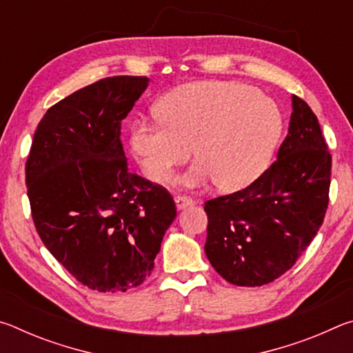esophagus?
<instances>
[{"label":"esophagus","instance_id":"esophagus-1","mask_svg":"<svg viewBox=\"0 0 353 353\" xmlns=\"http://www.w3.org/2000/svg\"><path fill=\"white\" fill-rule=\"evenodd\" d=\"M174 202H176V207L179 208V210H182V208L193 204V199L188 198V196L179 194V196H176V198H174Z\"/></svg>","mask_w":353,"mask_h":353}]
</instances>
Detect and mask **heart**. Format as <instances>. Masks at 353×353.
Segmentation results:
<instances>
[{
	"label": "heart",
	"mask_w": 353,
	"mask_h": 353,
	"mask_svg": "<svg viewBox=\"0 0 353 353\" xmlns=\"http://www.w3.org/2000/svg\"><path fill=\"white\" fill-rule=\"evenodd\" d=\"M157 113L132 123L130 148L145 177L166 182L193 146L198 162L182 177L187 187H248L270 166L283 130L276 103L240 82L187 83L160 99Z\"/></svg>",
	"instance_id": "b5f03b06"
}]
</instances>
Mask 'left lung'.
I'll use <instances>...</instances> for the list:
<instances>
[{
    "instance_id": "1",
    "label": "left lung",
    "mask_w": 353,
    "mask_h": 353,
    "mask_svg": "<svg viewBox=\"0 0 353 353\" xmlns=\"http://www.w3.org/2000/svg\"><path fill=\"white\" fill-rule=\"evenodd\" d=\"M332 155L305 101L292 97L277 160L249 187L205 202V254L221 277L261 286L294 266L324 221Z\"/></svg>"
}]
</instances>
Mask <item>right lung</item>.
Returning <instances> with one entry per match:
<instances>
[{
    "label": "right lung",
    "instance_id": "right-lung-1",
    "mask_svg": "<svg viewBox=\"0 0 353 353\" xmlns=\"http://www.w3.org/2000/svg\"><path fill=\"white\" fill-rule=\"evenodd\" d=\"M145 76L105 77L46 110L26 160L28 198L46 249L77 282L124 292L151 276L176 218L168 190L128 170L121 121Z\"/></svg>",
    "mask_w": 353,
    "mask_h": 353
}]
</instances>
